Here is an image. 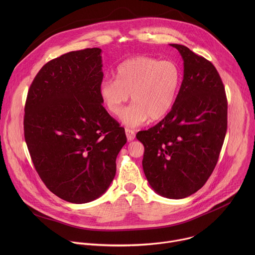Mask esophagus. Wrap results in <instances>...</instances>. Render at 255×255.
I'll list each match as a JSON object with an SVG mask.
<instances>
[{"label": "esophagus", "mask_w": 255, "mask_h": 255, "mask_svg": "<svg viewBox=\"0 0 255 255\" xmlns=\"http://www.w3.org/2000/svg\"><path fill=\"white\" fill-rule=\"evenodd\" d=\"M125 133H126L127 139H128L129 141H132V140L135 138V132H134L133 130L126 128V129H125Z\"/></svg>", "instance_id": "1"}]
</instances>
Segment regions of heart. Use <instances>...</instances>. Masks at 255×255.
I'll return each mask as SVG.
<instances>
[{"label": "heart", "mask_w": 255, "mask_h": 255, "mask_svg": "<svg viewBox=\"0 0 255 255\" xmlns=\"http://www.w3.org/2000/svg\"><path fill=\"white\" fill-rule=\"evenodd\" d=\"M181 85V70L171 60L136 56L121 62L115 80H103L99 94L107 110L120 116L131 95L133 104L124 112L123 122L131 127L164 118L173 107Z\"/></svg>", "instance_id": "b5f03b06"}]
</instances>
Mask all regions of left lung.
Wrapping results in <instances>:
<instances>
[{"mask_svg": "<svg viewBox=\"0 0 255 255\" xmlns=\"http://www.w3.org/2000/svg\"><path fill=\"white\" fill-rule=\"evenodd\" d=\"M184 59V80L170 112L136 137L144 145L143 170L168 199L199 191L212 174L227 131V98L216 67L188 47L170 44Z\"/></svg>", "mask_w": 255, "mask_h": 255, "instance_id": "8db88e82", "label": "left lung"}]
</instances>
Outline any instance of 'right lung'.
<instances>
[{
    "label": "right lung",
    "instance_id": "1",
    "mask_svg": "<svg viewBox=\"0 0 255 255\" xmlns=\"http://www.w3.org/2000/svg\"><path fill=\"white\" fill-rule=\"evenodd\" d=\"M102 50L70 51L44 64L26 99L24 136L47 189L75 204L102 196L116 174L125 129L102 105Z\"/></svg>",
    "mask_w": 255,
    "mask_h": 255
}]
</instances>
